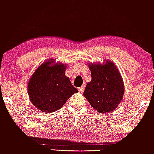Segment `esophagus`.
<instances>
[{
  "mask_svg": "<svg viewBox=\"0 0 154 154\" xmlns=\"http://www.w3.org/2000/svg\"><path fill=\"white\" fill-rule=\"evenodd\" d=\"M84 88H85V86H84V85H83V86H82V87L79 88V92H80V93H83V92H84Z\"/></svg>",
  "mask_w": 154,
  "mask_h": 154,
  "instance_id": "1",
  "label": "esophagus"
}]
</instances>
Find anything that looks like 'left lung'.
<instances>
[{
  "label": "left lung",
  "mask_w": 154,
  "mask_h": 154,
  "mask_svg": "<svg viewBox=\"0 0 154 154\" xmlns=\"http://www.w3.org/2000/svg\"><path fill=\"white\" fill-rule=\"evenodd\" d=\"M87 64L91 81L86 84L84 96L100 113L116 109L124 94V81L116 65L108 60L103 63Z\"/></svg>",
  "instance_id": "1"
}]
</instances>
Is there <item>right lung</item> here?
I'll use <instances>...</instances> for the list:
<instances>
[{
  "label": "right lung",
  "instance_id": "right-lung-1",
  "mask_svg": "<svg viewBox=\"0 0 154 154\" xmlns=\"http://www.w3.org/2000/svg\"><path fill=\"white\" fill-rule=\"evenodd\" d=\"M66 65L49 59L38 67L27 84V94L35 107L43 113L61 108L78 89L65 75Z\"/></svg>",
  "mask_w": 154,
  "mask_h": 154
}]
</instances>
